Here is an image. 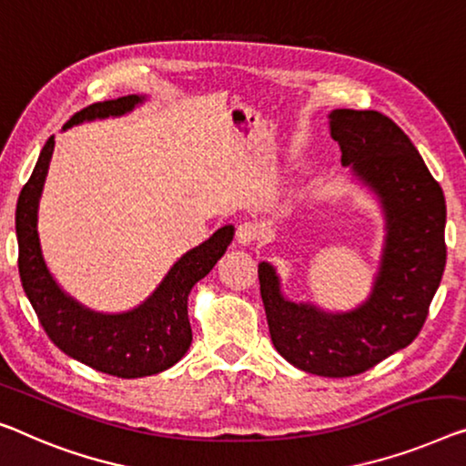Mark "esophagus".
<instances>
[{
  "instance_id": "obj_1",
  "label": "esophagus",
  "mask_w": 466,
  "mask_h": 466,
  "mask_svg": "<svg viewBox=\"0 0 466 466\" xmlns=\"http://www.w3.org/2000/svg\"><path fill=\"white\" fill-rule=\"evenodd\" d=\"M257 238H259V226L255 221H240L238 228H236V240L240 245H251Z\"/></svg>"
}]
</instances>
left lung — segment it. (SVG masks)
Masks as SVG:
<instances>
[{
  "label": "left lung",
  "mask_w": 466,
  "mask_h": 466,
  "mask_svg": "<svg viewBox=\"0 0 466 466\" xmlns=\"http://www.w3.org/2000/svg\"><path fill=\"white\" fill-rule=\"evenodd\" d=\"M330 134L343 165L379 194L387 245L372 295L350 314H324L280 295L272 266H259L269 337L290 364L318 377H356L419 335L446 268V198L401 127L379 110L339 108Z\"/></svg>",
  "instance_id": "obj_1"
}]
</instances>
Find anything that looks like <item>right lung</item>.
I'll return each mask as SVG.
<instances>
[{"instance_id": "right-lung-1", "label": "right lung", "mask_w": 466, "mask_h": 466, "mask_svg": "<svg viewBox=\"0 0 466 466\" xmlns=\"http://www.w3.org/2000/svg\"><path fill=\"white\" fill-rule=\"evenodd\" d=\"M137 102H142L140 96L89 104L87 108L75 113L65 127L86 119L123 115ZM52 150L54 136L41 150L37 165L29 182L20 190L16 203L18 272L35 314L60 351L94 370L119 379H140L167 370L184 358L192 343L188 320L190 290L226 253L234 228H219L209 240L186 253L140 308L116 316L96 314L62 293L41 257L37 205Z\"/></svg>"}]
</instances>
